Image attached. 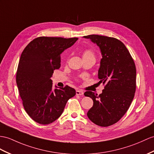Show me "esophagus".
<instances>
[{
    "instance_id": "1",
    "label": "esophagus",
    "mask_w": 154,
    "mask_h": 154,
    "mask_svg": "<svg viewBox=\"0 0 154 154\" xmlns=\"http://www.w3.org/2000/svg\"><path fill=\"white\" fill-rule=\"evenodd\" d=\"M76 93L77 95H83L84 91H82V90H77V91H76Z\"/></svg>"
}]
</instances>
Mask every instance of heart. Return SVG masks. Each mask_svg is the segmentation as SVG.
Masks as SVG:
<instances>
[{
	"instance_id": "b5f03b06",
	"label": "heart",
	"mask_w": 154,
	"mask_h": 154,
	"mask_svg": "<svg viewBox=\"0 0 154 154\" xmlns=\"http://www.w3.org/2000/svg\"><path fill=\"white\" fill-rule=\"evenodd\" d=\"M82 57L84 60L85 59H93L95 61V54L93 50L91 49H86L82 54Z\"/></svg>"
}]
</instances>
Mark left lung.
I'll list each match as a JSON object with an SVG mask.
<instances>
[{
	"instance_id": "8db88e82",
	"label": "left lung",
	"mask_w": 154,
	"mask_h": 154,
	"mask_svg": "<svg viewBox=\"0 0 154 154\" xmlns=\"http://www.w3.org/2000/svg\"><path fill=\"white\" fill-rule=\"evenodd\" d=\"M100 48L103 58L98 72L99 83L104 85L99 96L92 91L84 95L93 100L88 112L89 119L100 127L117 123L131 105L136 91V66L126 46L113 37L91 35L84 36Z\"/></svg>"
}]
</instances>
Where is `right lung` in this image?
Returning a JSON list of instances; mask_svg holds the SVG:
<instances>
[{
  "label": "right lung",
  "instance_id": "right-lung-1",
  "mask_svg": "<svg viewBox=\"0 0 154 154\" xmlns=\"http://www.w3.org/2000/svg\"><path fill=\"white\" fill-rule=\"evenodd\" d=\"M78 39L40 36L22 52L16 83L26 112L40 124H50L58 119L67 101L76 95L75 89L68 85L54 89L50 78L61 66L62 52Z\"/></svg>",
  "mask_w": 154,
  "mask_h": 154
}]
</instances>
